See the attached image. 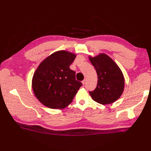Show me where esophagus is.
Listing matches in <instances>:
<instances>
[{"label": "esophagus", "mask_w": 151, "mask_h": 151, "mask_svg": "<svg viewBox=\"0 0 151 151\" xmlns=\"http://www.w3.org/2000/svg\"><path fill=\"white\" fill-rule=\"evenodd\" d=\"M82 82V84H83V85H84V84H86V79H84V81H83Z\"/></svg>", "instance_id": "34e87169"}]
</instances>
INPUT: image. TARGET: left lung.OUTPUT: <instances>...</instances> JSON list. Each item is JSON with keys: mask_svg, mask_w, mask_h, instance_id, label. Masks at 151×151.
<instances>
[{"mask_svg": "<svg viewBox=\"0 0 151 151\" xmlns=\"http://www.w3.org/2000/svg\"><path fill=\"white\" fill-rule=\"evenodd\" d=\"M97 71L98 82L95 90L89 91L93 100L101 104L116 101L123 93L124 78L121 70L114 61L106 54L89 57Z\"/></svg>", "mask_w": 151, "mask_h": 151, "instance_id": "8db88e82", "label": "left lung"}]
</instances>
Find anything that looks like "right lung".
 I'll return each instance as SVG.
<instances>
[{
	"instance_id": "obj_1",
	"label": "right lung",
	"mask_w": 151,
	"mask_h": 151,
	"mask_svg": "<svg viewBox=\"0 0 151 151\" xmlns=\"http://www.w3.org/2000/svg\"><path fill=\"white\" fill-rule=\"evenodd\" d=\"M76 54L59 50L43 60L35 71L32 86L36 98L45 106L62 109L71 103L82 85L69 66Z\"/></svg>"
}]
</instances>
